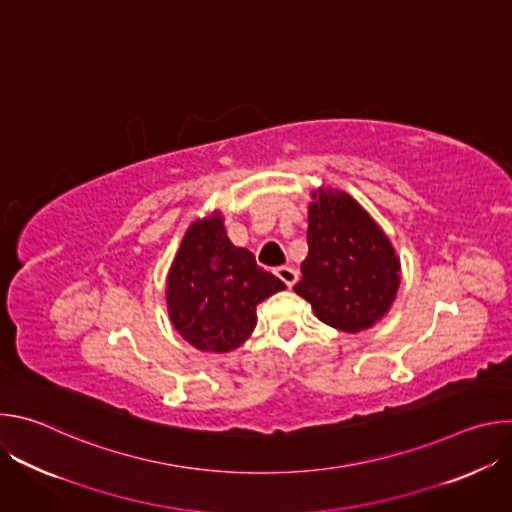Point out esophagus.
<instances>
[{
	"label": "esophagus",
	"mask_w": 512,
	"mask_h": 512,
	"mask_svg": "<svg viewBox=\"0 0 512 512\" xmlns=\"http://www.w3.org/2000/svg\"><path fill=\"white\" fill-rule=\"evenodd\" d=\"M275 275L287 285V287H291L294 285L296 281H298V273H296V269L294 267H289V265H281V267H277L275 269Z\"/></svg>",
	"instance_id": "esophagus-1"
}]
</instances>
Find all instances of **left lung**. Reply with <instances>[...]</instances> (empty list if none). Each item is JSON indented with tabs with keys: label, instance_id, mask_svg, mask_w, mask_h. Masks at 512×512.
<instances>
[{
	"label": "left lung",
	"instance_id": "left-lung-1",
	"mask_svg": "<svg viewBox=\"0 0 512 512\" xmlns=\"http://www.w3.org/2000/svg\"><path fill=\"white\" fill-rule=\"evenodd\" d=\"M399 281V257L371 214L346 192H312L308 257L294 291L316 318L350 334L373 328L393 306Z\"/></svg>",
	"mask_w": 512,
	"mask_h": 512
}]
</instances>
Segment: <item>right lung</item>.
I'll list each match as a JSON object with an SVG mask.
<instances>
[{
	"instance_id": "right-lung-1",
	"label": "right lung",
	"mask_w": 512,
	"mask_h": 512,
	"mask_svg": "<svg viewBox=\"0 0 512 512\" xmlns=\"http://www.w3.org/2000/svg\"><path fill=\"white\" fill-rule=\"evenodd\" d=\"M285 283L235 247L221 212L198 218L186 231L168 273V314L180 336L204 352L241 346L257 324V304Z\"/></svg>"
}]
</instances>
